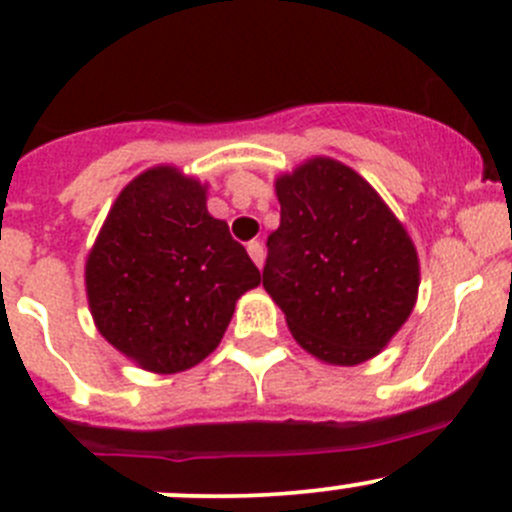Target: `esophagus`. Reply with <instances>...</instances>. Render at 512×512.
I'll list each match as a JSON object with an SVG mask.
<instances>
[{
  "mask_svg": "<svg viewBox=\"0 0 512 512\" xmlns=\"http://www.w3.org/2000/svg\"><path fill=\"white\" fill-rule=\"evenodd\" d=\"M247 255H250L252 262H255V265L262 270V265H265V247H262V242H257V240L247 242Z\"/></svg>",
  "mask_w": 512,
  "mask_h": 512,
  "instance_id": "34e87169",
  "label": "esophagus"
}]
</instances>
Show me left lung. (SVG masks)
<instances>
[{
  "label": "left lung",
  "instance_id": "8db88e82",
  "mask_svg": "<svg viewBox=\"0 0 512 512\" xmlns=\"http://www.w3.org/2000/svg\"><path fill=\"white\" fill-rule=\"evenodd\" d=\"M280 227L262 285L299 347L334 366L374 359L411 317L421 285L414 240L356 170L327 156L275 180Z\"/></svg>",
  "mask_w": 512,
  "mask_h": 512
}]
</instances>
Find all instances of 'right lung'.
I'll list each match as a JSON object with an SVG mask.
<instances>
[{
  "instance_id": "add662e5",
  "label": "right lung",
  "mask_w": 512,
  "mask_h": 512,
  "mask_svg": "<svg viewBox=\"0 0 512 512\" xmlns=\"http://www.w3.org/2000/svg\"><path fill=\"white\" fill-rule=\"evenodd\" d=\"M101 337L153 374H178L218 349L237 299L262 282L208 185L153 165L118 193L84 267Z\"/></svg>"
}]
</instances>
